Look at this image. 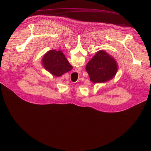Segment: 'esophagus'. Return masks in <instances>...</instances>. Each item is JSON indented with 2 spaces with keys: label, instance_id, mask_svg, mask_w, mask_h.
Here are the masks:
<instances>
[{
  "label": "esophagus",
  "instance_id": "obj_1",
  "mask_svg": "<svg viewBox=\"0 0 151 151\" xmlns=\"http://www.w3.org/2000/svg\"><path fill=\"white\" fill-rule=\"evenodd\" d=\"M78 69H79V68H78Z\"/></svg>",
  "mask_w": 151,
  "mask_h": 151
}]
</instances>
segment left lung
Masks as SVG:
<instances>
[{
	"instance_id": "left-lung-1",
	"label": "left lung",
	"mask_w": 151,
	"mask_h": 151,
	"mask_svg": "<svg viewBox=\"0 0 151 151\" xmlns=\"http://www.w3.org/2000/svg\"><path fill=\"white\" fill-rule=\"evenodd\" d=\"M91 82L104 83L116 75L118 66L115 59L104 50L99 51L85 67Z\"/></svg>"
}]
</instances>
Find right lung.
<instances>
[{
	"label": "right lung",
	"instance_id": "right-lung-1",
	"mask_svg": "<svg viewBox=\"0 0 151 151\" xmlns=\"http://www.w3.org/2000/svg\"><path fill=\"white\" fill-rule=\"evenodd\" d=\"M42 64L45 70L57 77L62 76L73 69L72 66L60 50H52L48 51L43 57Z\"/></svg>",
	"mask_w": 151,
	"mask_h": 151
}]
</instances>
